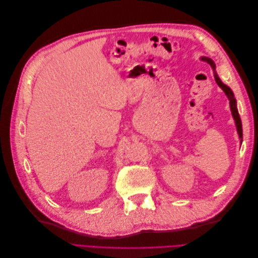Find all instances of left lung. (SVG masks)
I'll return each instance as SVG.
<instances>
[{
    "label": "left lung",
    "mask_w": 258,
    "mask_h": 258,
    "mask_svg": "<svg viewBox=\"0 0 258 258\" xmlns=\"http://www.w3.org/2000/svg\"><path fill=\"white\" fill-rule=\"evenodd\" d=\"M200 60L208 62V63H209L211 67H212L213 72H214L215 82H216L217 85L220 86V87L223 89V91L225 92L226 97L228 98V100H229V105H230V111H231V114H232V117H233V120H235V123H236L237 132H238L239 139H240V143H242V123H241V118H240L238 108H237V100H236V98H235V95H233L232 90L228 87V86L225 85V84L221 81L220 77H218L217 73L215 72V63H214V61H213L212 59H211V58H208V57H201Z\"/></svg>",
    "instance_id": "obj_1"
}]
</instances>
